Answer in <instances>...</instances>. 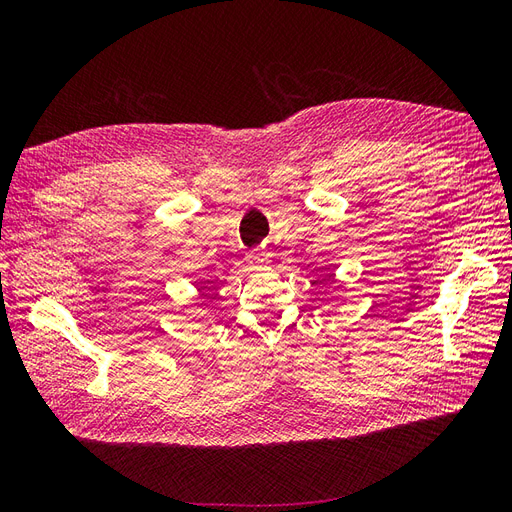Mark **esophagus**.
<instances>
[{"instance_id":"34e87169","label":"esophagus","mask_w":512,"mask_h":512,"mask_svg":"<svg viewBox=\"0 0 512 512\" xmlns=\"http://www.w3.org/2000/svg\"><path fill=\"white\" fill-rule=\"evenodd\" d=\"M247 262H250L252 267H265V265H269V254L267 252H262V250H250L247 252Z\"/></svg>"}]
</instances>
